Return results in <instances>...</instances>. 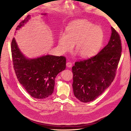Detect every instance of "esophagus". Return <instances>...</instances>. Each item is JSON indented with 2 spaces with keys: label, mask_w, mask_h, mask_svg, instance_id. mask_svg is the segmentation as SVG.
Instances as JSON below:
<instances>
[{
  "label": "esophagus",
  "mask_w": 131,
  "mask_h": 131,
  "mask_svg": "<svg viewBox=\"0 0 131 131\" xmlns=\"http://www.w3.org/2000/svg\"><path fill=\"white\" fill-rule=\"evenodd\" d=\"M72 63L71 62H68L66 63V66L67 67H68V68H71V67L72 66Z\"/></svg>",
  "instance_id": "esophagus-1"
}]
</instances>
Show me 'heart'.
I'll return each mask as SVG.
<instances>
[{
    "mask_svg": "<svg viewBox=\"0 0 131 131\" xmlns=\"http://www.w3.org/2000/svg\"><path fill=\"white\" fill-rule=\"evenodd\" d=\"M103 31L99 26L86 20L73 22L66 29V34L59 37L60 49L63 53L70 51L75 44L76 50L82 58H89L96 54L102 46Z\"/></svg>",
    "mask_w": 131,
    "mask_h": 131,
    "instance_id": "b5f03b06",
    "label": "heart"
}]
</instances>
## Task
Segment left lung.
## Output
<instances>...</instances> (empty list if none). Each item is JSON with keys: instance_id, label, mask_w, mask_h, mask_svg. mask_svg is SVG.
I'll return each mask as SVG.
<instances>
[{"instance_id": "left-lung-1", "label": "left lung", "mask_w": 131, "mask_h": 131, "mask_svg": "<svg viewBox=\"0 0 131 131\" xmlns=\"http://www.w3.org/2000/svg\"><path fill=\"white\" fill-rule=\"evenodd\" d=\"M109 43L96 55L75 62L72 67L74 95L83 103L95 100L114 81L121 56L118 32L111 27Z\"/></svg>"}]
</instances>
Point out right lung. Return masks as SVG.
<instances>
[{
  "mask_svg": "<svg viewBox=\"0 0 131 131\" xmlns=\"http://www.w3.org/2000/svg\"><path fill=\"white\" fill-rule=\"evenodd\" d=\"M28 15L17 26L16 30L27 22ZM13 63L18 81L28 94L37 99H44L52 94L57 74L66 69L65 57L50 55L36 59L25 57L14 38L11 44Z\"/></svg>",
  "mask_w": 131,
  "mask_h": 131,
  "instance_id": "1",
  "label": "right lung"
}]
</instances>
